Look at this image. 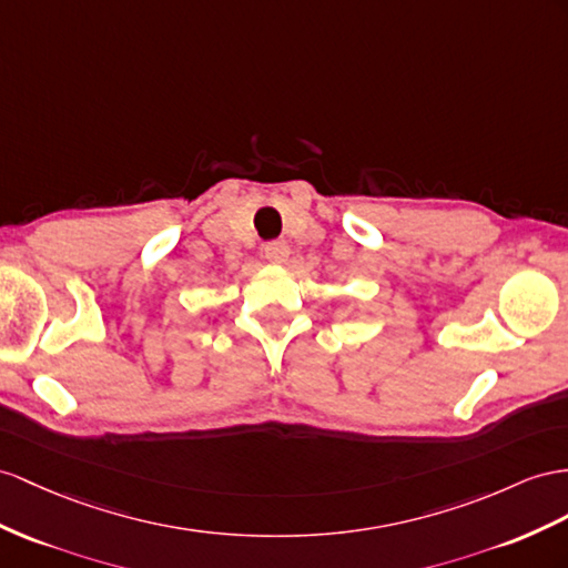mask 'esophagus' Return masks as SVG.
I'll list each match as a JSON object with an SVG mask.
<instances>
[{"instance_id": "esophagus-1", "label": "esophagus", "mask_w": 568, "mask_h": 568, "mask_svg": "<svg viewBox=\"0 0 568 568\" xmlns=\"http://www.w3.org/2000/svg\"><path fill=\"white\" fill-rule=\"evenodd\" d=\"M264 254H266V258L271 261V264H285L287 256H290V244L283 242V240L268 242V244L264 246Z\"/></svg>"}]
</instances>
